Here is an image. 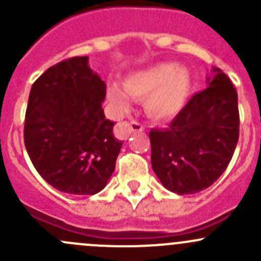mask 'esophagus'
I'll use <instances>...</instances> for the list:
<instances>
[{"label": "esophagus", "mask_w": 261, "mask_h": 261, "mask_svg": "<svg viewBox=\"0 0 261 261\" xmlns=\"http://www.w3.org/2000/svg\"><path fill=\"white\" fill-rule=\"evenodd\" d=\"M144 125L140 123L139 121H130V122H121L117 126V134L121 138H127L131 133H143L144 131Z\"/></svg>", "instance_id": "obj_1"}]
</instances>
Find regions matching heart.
I'll return each mask as SVG.
<instances>
[{
	"label": "heart",
	"instance_id": "1",
	"mask_svg": "<svg viewBox=\"0 0 261 261\" xmlns=\"http://www.w3.org/2000/svg\"><path fill=\"white\" fill-rule=\"evenodd\" d=\"M123 91L117 84H110L107 96L117 109L128 106V96L145 99V111L152 120H168L180 111L191 91V75L183 67L169 63L152 65L131 73L123 81Z\"/></svg>",
	"mask_w": 261,
	"mask_h": 261
}]
</instances>
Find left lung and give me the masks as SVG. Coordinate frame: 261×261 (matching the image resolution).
I'll return each mask as SVG.
<instances>
[{
  "label": "left lung",
  "mask_w": 261,
  "mask_h": 261,
  "mask_svg": "<svg viewBox=\"0 0 261 261\" xmlns=\"http://www.w3.org/2000/svg\"><path fill=\"white\" fill-rule=\"evenodd\" d=\"M213 73L208 87L189 99L169 127L149 134L152 170L174 193H198L212 186L238 145V92L220 68Z\"/></svg>",
  "instance_id": "left-lung-1"
}]
</instances>
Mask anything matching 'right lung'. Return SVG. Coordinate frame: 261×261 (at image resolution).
<instances>
[{"label":"right lung","instance_id":"right-lung-1","mask_svg":"<svg viewBox=\"0 0 261 261\" xmlns=\"http://www.w3.org/2000/svg\"><path fill=\"white\" fill-rule=\"evenodd\" d=\"M105 97L106 83L88 57L63 60L34 82L23 141L35 169L58 191L92 196L111 178L123 141L106 120Z\"/></svg>","mask_w":261,"mask_h":261}]
</instances>
